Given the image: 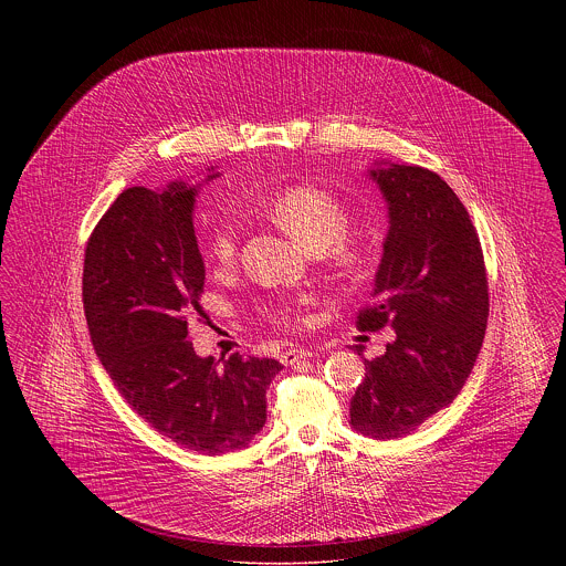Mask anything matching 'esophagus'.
Returning <instances> with one entry per match:
<instances>
[{"instance_id":"1","label":"esophagus","mask_w":566,"mask_h":566,"mask_svg":"<svg viewBox=\"0 0 566 566\" xmlns=\"http://www.w3.org/2000/svg\"><path fill=\"white\" fill-rule=\"evenodd\" d=\"M305 357H312V350L310 348H303V346H294V348H287L283 355H281V361L285 366H294L296 361L305 359Z\"/></svg>"}]
</instances>
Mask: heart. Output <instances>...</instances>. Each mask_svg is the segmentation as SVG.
Wrapping results in <instances>:
<instances>
[{
    "mask_svg": "<svg viewBox=\"0 0 566 566\" xmlns=\"http://www.w3.org/2000/svg\"><path fill=\"white\" fill-rule=\"evenodd\" d=\"M270 220H274L285 233L310 252H323L333 270L344 276L359 274L375 256V243L364 235H350V209L333 191L316 185H294L279 191L265 207ZM209 256L227 268L240 252V224L235 218L224 216L213 227L209 243ZM310 298H301L305 305ZM263 314L276 324L298 323L301 314L294 303H279L263 310Z\"/></svg>",
    "mask_w": 566,
    "mask_h": 566,
    "instance_id": "b5f03b06",
    "label": "heart"
}]
</instances>
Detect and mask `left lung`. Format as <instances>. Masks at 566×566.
Instances as JSON below:
<instances>
[{
    "label": "left lung",
    "mask_w": 566,
    "mask_h": 566,
    "mask_svg": "<svg viewBox=\"0 0 566 566\" xmlns=\"http://www.w3.org/2000/svg\"><path fill=\"white\" fill-rule=\"evenodd\" d=\"M370 176L388 202L390 231L373 305L359 312L357 326L390 324L397 337L381 357L364 359L350 424L392 440L449 407L464 388L484 342L488 276L471 216L436 171L377 163Z\"/></svg>",
    "instance_id": "8db88e82"
}]
</instances>
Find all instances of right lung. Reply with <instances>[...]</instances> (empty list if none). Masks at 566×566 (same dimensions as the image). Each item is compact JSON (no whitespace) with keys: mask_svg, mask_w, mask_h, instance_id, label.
Segmentation results:
<instances>
[{"mask_svg":"<svg viewBox=\"0 0 566 566\" xmlns=\"http://www.w3.org/2000/svg\"><path fill=\"white\" fill-rule=\"evenodd\" d=\"M193 202L185 182L122 191L86 242L82 303L93 348L128 405L176 444L222 455L261 431L283 366L240 353L220 366L187 339L205 287Z\"/></svg>","mask_w":566,"mask_h":566,"instance_id":"obj_1","label":"right lung"}]
</instances>
